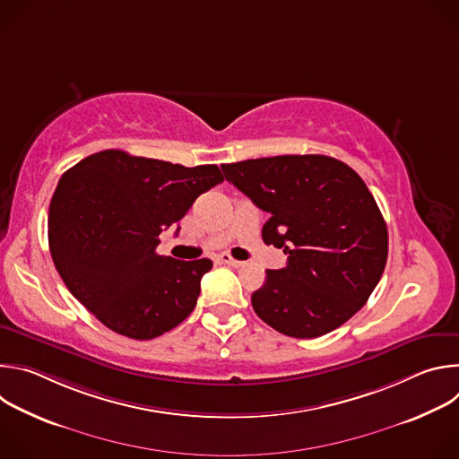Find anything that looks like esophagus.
<instances>
[{
  "label": "esophagus",
  "instance_id": "obj_1",
  "mask_svg": "<svg viewBox=\"0 0 459 459\" xmlns=\"http://www.w3.org/2000/svg\"><path fill=\"white\" fill-rule=\"evenodd\" d=\"M220 259H221V264L230 265V267H243V265H245V261H239V259L232 257L230 254H221Z\"/></svg>",
  "mask_w": 459,
  "mask_h": 459
}]
</instances>
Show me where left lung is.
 <instances>
[{
    "label": "left lung",
    "mask_w": 459,
    "mask_h": 459,
    "mask_svg": "<svg viewBox=\"0 0 459 459\" xmlns=\"http://www.w3.org/2000/svg\"><path fill=\"white\" fill-rule=\"evenodd\" d=\"M227 181L269 212L264 241L289 255L252 294L278 333L310 340L338 329L368 299L385 271L386 223L365 181L343 161L274 156L221 165Z\"/></svg>",
    "instance_id": "obj_1"
}]
</instances>
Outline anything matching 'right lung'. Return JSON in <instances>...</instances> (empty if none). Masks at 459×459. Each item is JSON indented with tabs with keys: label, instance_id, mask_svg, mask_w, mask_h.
<instances>
[{
	"label": "right lung",
	"instance_id": "right-lung-1",
	"mask_svg": "<svg viewBox=\"0 0 459 459\" xmlns=\"http://www.w3.org/2000/svg\"><path fill=\"white\" fill-rule=\"evenodd\" d=\"M221 181L216 165L183 167L116 149L82 160L59 178L48 209V247L63 283L121 336L172 331L194 310L212 261L160 255V234Z\"/></svg>",
	"mask_w": 459,
	"mask_h": 459
}]
</instances>
